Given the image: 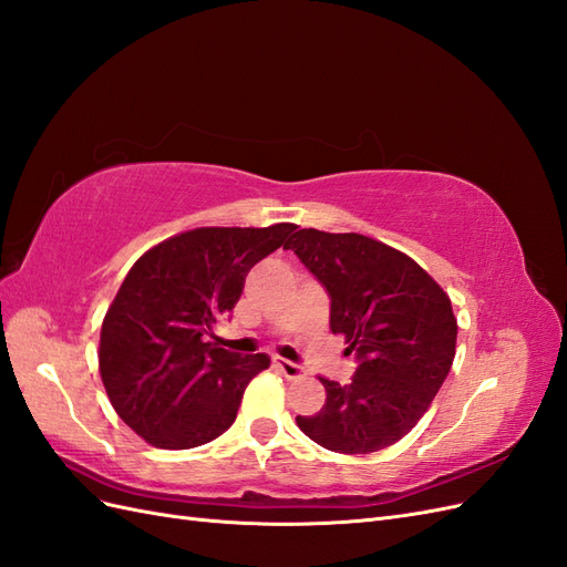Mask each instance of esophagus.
<instances>
[{"instance_id":"obj_1","label":"esophagus","mask_w":567,"mask_h":567,"mask_svg":"<svg viewBox=\"0 0 567 567\" xmlns=\"http://www.w3.org/2000/svg\"><path fill=\"white\" fill-rule=\"evenodd\" d=\"M274 364H277L281 369V373L286 375V379H300L302 375V367L296 364V362H288V359H281V357H274Z\"/></svg>"}]
</instances>
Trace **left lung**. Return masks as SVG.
Here are the masks:
<instances>
[{
    "instance_id": "8db88e82",
    "label": "left lung",
    "mask_w": 567,
    "mask_h": 567,
    "mask_svg": "<svg viewBox=\"0 0 567 567\" xmlns=\"http://www.w3.org/2000/svg\"><path fill=\"white\" fill-rule=\"evenodd\" d=\"M331 298V331L346 336L357 371L348 385L319 379L326 404L296 416L300 431L340 454L402 440L452 369L456 317L440 284L409 255L362 234L300 229L288 238Z\"/></svg>"
}]
</instances>
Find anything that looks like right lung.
I'll list each match as a JSON object with an SVG mask.
<instances>
[{"label":"right lung","mask_w":567,"mask_h":567,"mask_svg":"<svg viewBox=\"0 0 567 567\" xmlns=\"http://www.w3.org/2000/svg\"><path fill=\"white\" fill-rule=\"evenodd\" d=\"M293 229L200 227L153 246L127 271L101 323L99 371L117 416L153 447L192 450L236 421L269 357H241L205 336Z\"/></svg>","instance_id":"1"}]
</instances>
